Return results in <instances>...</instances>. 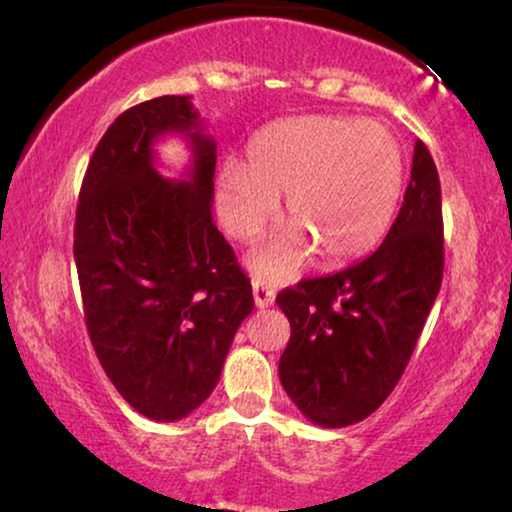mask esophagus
Returning <instances> with one entry per match:
<instances>
[{"label": "esophagus", "mask_w": 512, "mask_h": 512, "mask_svg": "<svg viewBox=\"0 0 512 512\" xmlns=\"http://www.w3.org/2000/svg\"><path fill=\"white\" fill-rule=\"evenodd\" d=\"M254 303L256 308H268V305L275 303V291L265 287L263 282H254Z\"/></svg>", "instance_id": "obj_1"}]
</instances>
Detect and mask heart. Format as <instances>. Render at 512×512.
I'll use <instances>...</instances> for the list:
<instances>
[{"label": "heart", "instance_id": "obj_1", "mask_svg": "<svg viewBox=\"0 0 512 512\" xmlns=\"http://www.w3.org/2000/svg\"><path fill=\"white\" fill-rule=\"evenodd\" d=\"M287 195L291 230L249 256L258 280H294L320 251L345 265L374 251L400 211L404 157L386 126L350 117L308 115L265 126L251 138L247 164H223L216 209L225 232L261 235Z\"/></svg>", "mask_w": 512, "mask_h": 512}]
</instances>
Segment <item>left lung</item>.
Returning <instances> with one entry per match:
<instances>
[{"label":"left lung","instance_id":"8db88e82","mask_svg":"<svg viewBox=\"0 0 512 512\" xmlns=\"http://www.w3.org/2000/svg\"><path fill=\"white\" fill-rule=\"evenodd\" d=\"M442 244L440 178L416 141L402 209L381 247L277 296L291 324L280 381L308 421L353 426L393 393L440 294Z\"/></svg>","mask_w":512,"mask_h":512}]
</instances>
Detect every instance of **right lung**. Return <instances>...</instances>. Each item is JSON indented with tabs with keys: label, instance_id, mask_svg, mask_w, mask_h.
<instances>
[{
	"label": "right lung",
	"instance_id": "obj_1",
	"mask_svg": "<svg viewBox=\"0 0 512 512\" xmlns=\"http://www.w3.org/2000/svg\"><path fill=\"white\" fill-rule=\"evenodd\" d=\"M189 141L181 182L158 174L154 143ZM216 141L190 96L122 112L91 157L75 221L84 320L119 395L152 421H178L216 388L254 296L211 218Z\"/></svg>",
	"mask_w": 512,
	"mask_h": 512
}]
</instances>
